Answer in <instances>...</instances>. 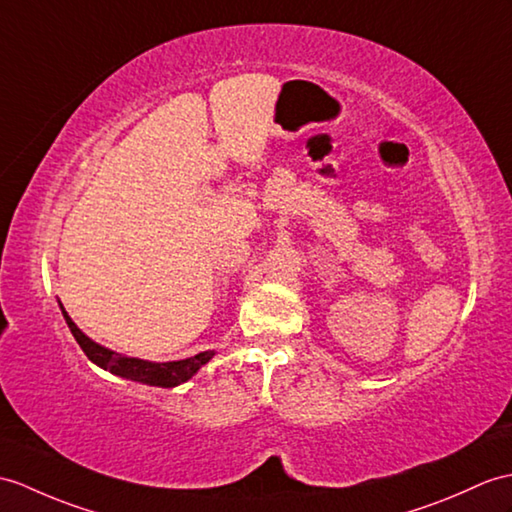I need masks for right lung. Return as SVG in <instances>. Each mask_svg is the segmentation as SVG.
<instances>
[{"mask_svg":"<svg viewBox=\"0 0 512 512\" xmlns=\"http://www.w3.org/2000/svg\"><path fill=\"white\" fill-rule=\"evenodd\" d=\"M63 310V305H61ZM63 316L67 320V327L74 334L76 342L80 344V349L85 351L87 358L98 364L104 371H109L113 375H120L126 379H133V382H141L148 386H161V388H174L178 384L187 382L202 364H207L211 360V351L198 353L194 358L187 360H178V362H146V360H137V358H126V355L115 353L111 349H104L100 344H95L93 340H89L82 331L74 325V320L67 316V312L63 310Z\"/></svg>","mask_w":512,"mask_h":512,"instance_id":"add662e5","label":"right lung"}]
</instances>
